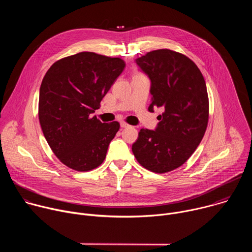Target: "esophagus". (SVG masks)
I'll return each mask as SVG.
<instances>
[{
  "label": "esophagus",
  "instance_id": "esophagus-1",
  "mask_svg": "<svg viewBox=\"0 0 252 252\" xmlns=\"http://www.w3.org/2000/svg\"><path fill=\"white\" fill-rule=\"evenodd\" d=\"M130 126L129 125H127V124H126V123H121V127L122 128H126V127H129Z\"/></svg>",
  "mask_w": 252,
  "mask_h": 252
}]
</instances>
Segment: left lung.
<instances>
[{"label":"left lung","instance_id":"8db88e82","mask_svg":"<svg viewBox=\"0 0 252 252\" xmlns=\"http://www.w3.org/2000/svg\"><path fill=\"white\" fill-rule=\"evenodd\" d=\"M151 81L152 103L163 114L155 130L141 128L131 150L149 170L163 173L184 164L200 143L208 122V96L202 74L188 57L162 49L135 60Z\"/></svg>","mask_w":252,"mask_h":252}]
</instances>
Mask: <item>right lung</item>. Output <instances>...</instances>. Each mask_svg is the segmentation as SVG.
<instances>
[{"mask_svg": "<svg viewBox=\"0 0 252 252\" xmlns=\"http://www.w3.org/2000/svg\"><path fill=\"white\" fill-rule=\"evenodd\" d=\"M120 58L83 52L56 62L40 88L39 120L57 158L79 171L97 167L120 129L92 114L125 69Z\"/></svg>", "mask_w": 252, "mask_h": 252, "instance_id": "obj_1", "label": "right lung"}]
</instances>
